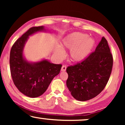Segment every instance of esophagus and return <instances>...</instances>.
<instances>
[{
  "instance_id": "obj_1",
  "label": "esophagus",
  "mask_w": 125,
  "mask_h": 125,
  "mask_svg": "<svg viewBox=\"0 0 125 125\" xmlns=\"http://www.w3.org/2000/svg\"><path fill=\"white\" fill-rule=\"evenodd\" d=\"M66 65H62V68H61V71H62V72H64V71H66Z\"/></svg>"
}]
</instances>
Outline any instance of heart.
I'll use <instances>...</instances> for the list:
<instances>
[{"label":"heart","mask_w":125,"mask_h":125,"mask_svg":"<svg viewBox=\"0 0 125 125\" xmlns=\"http://www.w3.org/2000/svg\"><path fill=\"white\" fill-rule=\"evenodd\" d=\"M95 45V41L88 37L87 34L74 32L63 39L61 46L63 48L70 49L69 57L73 62H81L89 55ZM56 53L62 58L64 52L62 49L57 48Z\"/></svg>","instance_id":"heart-1"}]
</instances>
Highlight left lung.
<instances>
[{"label":"left lung","instance_id":"8db88e82","mask_svg":"<svg viewBox=\"0 0 125 125\" xmlns=\"http://www.w3.org/2000/svg\"><path fill=\"white\" fill-rule=\"evenodd\" d=\"M113 58L107 41L102 37L94 52L85 60L68 66L66 86L77 100L96 97L105 88L112 73Z\"/></svg>","mask_w":125,"mask_h":125}]
</instances>
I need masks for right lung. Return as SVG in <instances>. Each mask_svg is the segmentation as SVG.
<instances>
[{
	"instance_id": "1",
	"label": "right lung",
	"mask_w": 125,
	"mask_h": 125,
	"mask_svg": "<svg viewBox=\"0 0 125 125\" xmlns=\"http://www.w3.org/2000/svg\"><path fill=\"white\" fill-rule=\"evenodd\" d=\"M44 30L43 26L31 27L15 42L10 51V71L13 83L21 93L32 98L40 96L47 90L62 66L45 60L32 64L23 58V48L29 36Z\"/></svg>"
}]
</instances>
